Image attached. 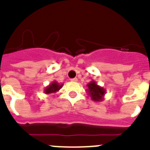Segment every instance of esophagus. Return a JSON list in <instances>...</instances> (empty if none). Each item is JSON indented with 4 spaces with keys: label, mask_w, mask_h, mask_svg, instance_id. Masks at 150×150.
Here are the masks:
<instances>
[{
    "label": "esophagus",
    "mask_w": 150,
    "mask_h": 150,
    "mask_svg": "<svg viewBox=\"0 0 150 150\" xmlns=\"http://www.w3.org/2000/svg\"><path fill=\"white\" fill-rule=\"evenodd\" d=\"M71 81H72V82H77L78 79H77V78H75V79H71Z\"/></svg>",
    "instance_id": "esophagus-1"
}]
</instances>
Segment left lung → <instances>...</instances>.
<instances>
[{
    "mask_svg": "<svg viewBox=\"0 0 150 150\" xmlns=\"http://www.w3.org/2000/svg\"><path fill=\"white\" fill-rule=\"evenodd\" d=\"M88 89H86L87 94H88V96L91 97V100L94 101H102L104 100V97L106 94V90L100 87L96 83V81L92 80L87 85Z\"/></svg>",
    "mask_w": 150,
    "mask_h": 150,
    "instance_id": "left-lung-1",
    "label": "left lung"
}]
</instances>
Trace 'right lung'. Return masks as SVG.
Instances as JSON below:
<instances>
[{"label":"right lung","mask_w":150,"mask_h":150,"mask_svg":"<svg viewBox=\"0 0 150 150\" xmlns=\"http://www.w3.org/2000/svg\"><path fill=\"white\" fill-rule=\"evenodd\" d=\"M63 86V84H59L56 81H53L51 84L46 86L44 89V93L46 94H55L57 91L60 90V88H62Z\"/></svg>","instance_id":"obj_1"}]
</instances>
